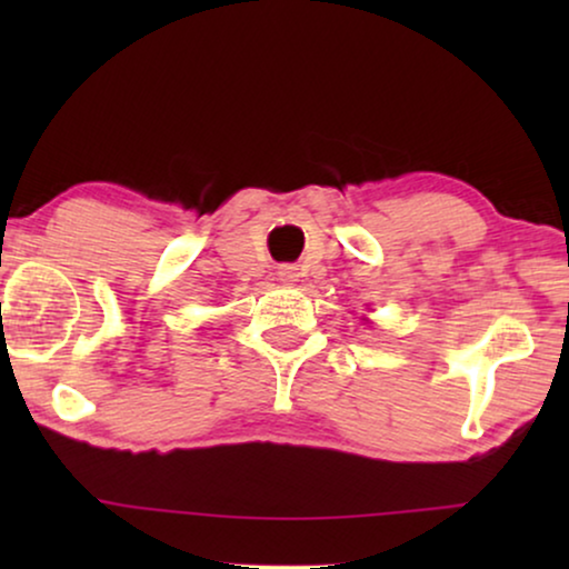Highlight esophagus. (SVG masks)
Returning <instances> with one entry per match:
<instances>
[{
	"mask_svg": "<svg viewBox=\"0 0 569 569\" xmlns=\"http://www.w3.org/2000/svg\"><path fill=\"white\" fill-rule=\"evenodd\" d=\"M298 277H300V271H298V267H292V263H284V267H279V279H282L284 284H295V282H298Z\"/></svg>",
	"mask_w": 569,
	"mask_h": 569,
	"instance_id": "34e87169",
	"label": "esophagus"
}]
</instances>
